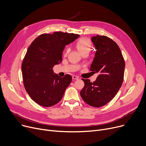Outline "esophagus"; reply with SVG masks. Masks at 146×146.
<instances>
[{
  "label": "esophagus",
  "mask_w": 146,
  "mask_h": 146,
  "mask_svg": "<svg viewBox=\"0 0 146 146\" xmlns=\"http://www.w3.org/2000/svg\"><path fill=\"white\" fill-rule=\"evenodd\" d=\"M72 78H73V79H74V80H77V79H79V77H78V76H77L73 75V76H72Z\"/></svg>",
  "instance_id": "34e87169"
}]
</instances>
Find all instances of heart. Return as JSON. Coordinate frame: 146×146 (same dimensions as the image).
I'll list each match as a JSON object with an SVG mask.
<instances>
[{
    "label": "heart",
    "instance_id": "b5f03b06",
    "mask_svg": "<svg viewBox=\"0 0 146 146\" xmlns=\"http://www.w3.org/2000/svg\"><path fill=\"white\" fill-rule=\"evenodd\" d=\"M76 47L80 53L82 54L86 51L89 52L92 47V44L90 41L87 38H81L76 42ZM67 52L68 50L66 51L65 54H67Z\"/></svg>",
    "mask_w": 146,
    "mask_h": 146
}]
</instances>
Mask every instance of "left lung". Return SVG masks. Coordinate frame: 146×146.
Listing matches in <instances>:
<instances>
[{
    "instance_id": "obj_1",
    "label": "left lung",
    "mask_w": 146,
    "mask_h": 146,
    "mask_svg": "<svg viewBox=\"0 0 146 146\" xmlns=\"http://www.w3.org/2000/svg\"><path fill=\"white\" fill-rule=\"evenodd\" d=\"M96 52L90 70L98 73L96 80H82L85 86L80 96L87 104L101 107L111 101L121 88L124 80L125 61L117 44L104 35L91 38Z\"/></svg>"
}]
</instances>
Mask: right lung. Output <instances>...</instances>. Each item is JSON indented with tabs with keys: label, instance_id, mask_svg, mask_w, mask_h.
<instances>
[{
	"label": "right lung",
	"instance_id": "right-lung-1",
	"mask_svg": "<svg viewBox=\"0 0 146 146\" xmlns=\"http://www.w3.org/2000/svg\"><path fill=\"white\" fill-rule=\"evenodd\" d=\"M78 34L54 32L43 34L31 44L22 63L24 85L27 92L38 105L50 107L62 99L72 78H60L52 68L62 61L65 46L73 42Z\"/></svg>",
	"mask_w": 146,
	"mask_h": 146
}]
</instances>
